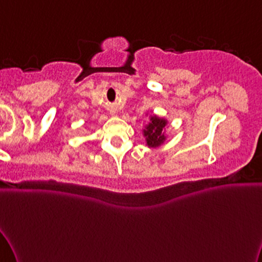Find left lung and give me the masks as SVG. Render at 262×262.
I'll use <instances>...</instances> for the list:
<instances>
[{"instance_id": "obj_1", "label": "left lung", "mask_w": 262, "mask_h": 262, "mask_svg": "<svg viewBox=\"0 0 262 262\" xmlns=\"http://www.w3.org/2000/svg\"><path fill=\"white\" fill-rule=\"evenodd\" d=\"M167 121L164 118H159L157 115H150V121L143 130V135L146 137L147 146L149 148L160 147L166 140L165 130Z\"/></svg>"}]
</instances>
